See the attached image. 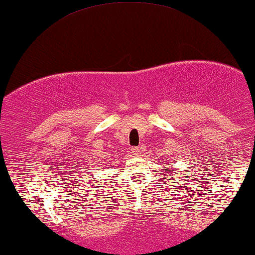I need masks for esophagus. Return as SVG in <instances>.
Returning a JSON list of instances; mask_svg holds the SVG:
<instances>
[{"instance_id":"34e87169","label":"esophagus","mask_w":255,"mask_h":255,"mask_svg":"<svg viewBox=\"0 0 255 255\" xmlns=\"http://www.w3.org/2000/svg\"><path fill=\"white\" fill-rule=\"evenodd\" d=\"M131 152H132V154L135 155V156H138V155L141 153V148H140V147H132Z\"/></svg>"}]
</instances>
